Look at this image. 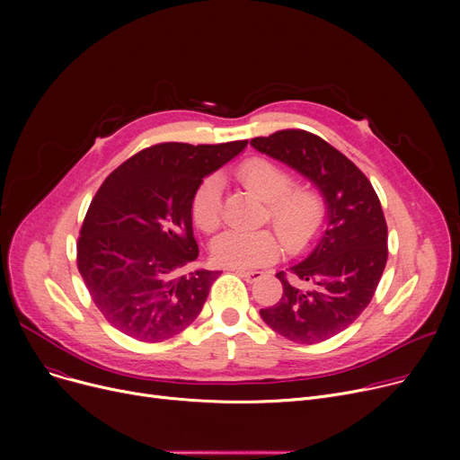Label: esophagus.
Segmentation results:
<instances>
[{
    "label": "esophagus",
    "mask_w": 460,
    "mask_h": 460,
    "mask_svg": "<svg viewBox=\"0 0 460 460\" xmlns=\"http://www.w3.org/2000/svg\"><path fill=\"white\" fill-rule=\"evenodd\" d=\"M231 270L234 274H238L240 278H244L248 283H253V281L262 278V272H259V270H240V269H231Z\"/></svg>",
    "instance_id": "34e87169"
}]
</instances>
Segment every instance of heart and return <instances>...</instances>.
I'll list each match as a JSON object with an SVG mask.
<instances>
[{
	"label": "heart",
	"mask_w": 460,
	"mask_h": 460,
	"mask_svg": "<svg viewBox=\"0 0 460 460\" xmlns=\"http://www.w3.org/2000/svg\"><path fill=\"white\" fill-rule=\"evenodd\" d=\"M236 179L267 203V217L288 252L304 250L319 233L324 203L317 191L293 188L288 169L264 158H252L236 169ZM196 226L210 233L222 222V182L207 177L191 198ZM279 255V243L270 231H226L214 238L212 257L229 269H257Z\"/></svg>",
	"instance_id": "heart-1"
}]
</instances>
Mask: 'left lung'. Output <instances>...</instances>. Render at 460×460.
Returning <instances> with one entry per match:
<instances>
[{
	"label": "left lung",
	"mask_w": 460,
	"mask_h": 460,
	"mask_svg": "<svg viewBox=\"0 0 460 460\" xmlns=\"http://www.w3.org/2000/svg\"><path fill=\"white\" fill-rule=\"evenodd\" d=\"M253 147L296 169L319 188L326 227L317 244L278 272L283 295L261 309L274 332L300 345L330 340L364 311L388 261V226L369 179L323 137L305 130H279L253 137Z\"/></svg>",
	"instance_id": "8db88e82"
}]
</instances>
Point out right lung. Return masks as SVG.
<instances>
[{"mask_svg":"<svg viewBox=\"0 0 460 460\" xmlns=\"http://www.w3.org/2000/svg\"><path fill=\"white\" fill-rule=\"evenodd\" d=\"M246 145L158 143L102 182L80 231L78 270L113 328L158 343L196 321L220 272L190 270L199 255L191 198Z\"/></svg>","mask_w":460,"mask_h":460,"instance_id":"add662e5","label":"right lung"}]
</instances>
